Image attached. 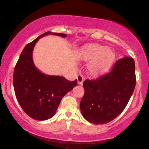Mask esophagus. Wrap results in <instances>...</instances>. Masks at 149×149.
Listing matches in <instances>:
<instances>
[{
	"mask_svg": "<svg viewBox=\"0 0 149 149\" xmlns=\"http://www.w3.org/2000/svg\"><path fill=\"white\" fill-rule=\"evenodd\" d=\"M84 76L82 74H78V76H77V80H78V83L79 85L83 84V82L84 80Z\"/></svg>",
	"mask_w": 149,
	"mask_h": 149,
	"instance_id": "34e87169",
	"label": "esophagus"
}]
</instances>
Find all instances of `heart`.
<instances>
[{"instance_id":"heart-1","label":"heart","mask_w":149,"mask_h":149,"mask_svg":"<svg viewBox=\"0 0 149 149\" xmlns=\"http://www.w3.org/2000/svg\"><path fill=\"white\" fill-rule=\"evenodd\" d=\"M82 57L86 61H90L88 69L94 74L103 73L111 66L115 59L113 51L105 46L100 45H91L87 47Z\"/></svg>"}]
</instances>
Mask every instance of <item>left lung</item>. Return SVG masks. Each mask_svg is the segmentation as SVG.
I'll return each instance as SVG.
<instances>
[{"mask_svg": "<svg viewBox=\"0 0 149 149\" xmlns=\"http://www.w3.org/2000/svg\"><path fill=\"white\" fill-rule=\"evenodd\" d=\"M135 85L133 58L118 59L109 73L83 82L85 94L80 104L82 115L95 125L111 122L126 107Z\"/></svg>", "mask_w": 149, "mask_h": 149, "instance_id": "left-lung-1", "label": "left lung"}]
</instances>
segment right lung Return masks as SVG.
<instances>
[{"mask_svg": "<svg viewBox=\"0 0 149 149\" xmlns=\"http://www.w3.org/2000/svg\"><path fill=\"white\" fill-rule=\"evenodd\" d=\"M52 34L66 37L64 33L47 31L25 46L13 74V85L19 104L26 113L36 120L51 118L55 114L61 99L77 85L62 76L42 73L33 64L32 53L40 38Z\"/></svg>", "mask_w": 149, "mask_h": 149, "instance_id": "right-lung-1", "label": "right lung"}]
</instances>
